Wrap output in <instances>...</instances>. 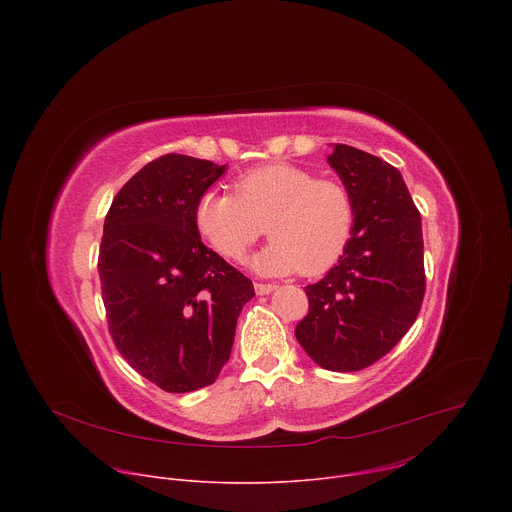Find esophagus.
<instances>
[{"mask_svg":"<svg viewBox=\"0 0 512 512\" xmlns=\"http://www.w3.org/2000/svg\"><path fill=\"white\" fill-rule=\"evenodd\" d=\"M275 289V283H255V291H257V296H267V294H271V291Z\"/></svg>","mask_w":512,"mask_h":512,"instance_id":"esophagus-1","label":"esophagus"}]
</instances>
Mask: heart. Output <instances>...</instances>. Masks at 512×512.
<instances>
[{
    "label": "heart",
    "instance_id": "b5f03b06",
    "mask_svg": "<svg viewBox=\"0 0 512 512\" xmlns=\"http://www.w3.org/2000/svg\"><path fill=\"white\" fill-rule=\"evenodd\" d=\"M233 192L200 194L194 225L218 255L231 261H239L267 231L273 241L249 261L259 273H324L350 241L354 204L334 180H318L300 166L269 164L239 176Z\"/></svg>",
    "mask_w": 512,
    "mask_h": 512
}]
</instances>
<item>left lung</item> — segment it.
<instances>
[{
    "mask_svg": "<svg viewBox=\"0 0 512 512\" xmlns=\"http://www.w3.org/2000/svg\"><path fill=\"white\" fill-rule=\"evenodd\" d=\"M328 164L354 204L350 241L338 263L306 287L308 316L296 338L326 371L352 373L385 356L413 326L423 294V235L397 168L334 143Z\"/></svg>",
    "mask_w": 512,
    "mask_h": 512,
    "instance_id": "left-lung-1",
    "label": "left lung"
}]
</instances>
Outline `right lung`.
<instances>
[{"label":"right lung","instance_id":"add662e5","mask_svg":"<svg viewBox=\"0 0 512 512\" xmlns=\"http://www.w3.org/2000/svg\"><path fill=\"white\" fill-rule=\"evenodd\" d=\"M227 164L180 154L143 166L115 196L99 277L121 356L168 393L208 387L225 367L249 277L200 241L194 206Z\"/></svg>","mask_w":512,"mask_h":512}]
</instances>
